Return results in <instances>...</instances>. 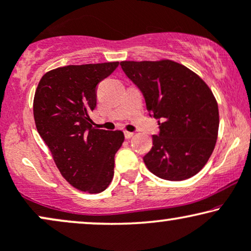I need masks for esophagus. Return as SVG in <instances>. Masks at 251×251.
<instances>
[{"label": "esophagus", "instance_id": "obj_1", "mask_svg": "<svg viewBox=\"0 0 251 251\" xmlns=\"http://www.w3.org/2000/svg\"><path fill=\"white\" fill-rule=\"evenodd\" d=\"M133 135H134V133H133V132L125 131V138H126V139H131Z\"/></svg>", "mask_w": 251, "mask_h": 251}]
</instances>
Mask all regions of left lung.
Listing matches in <instances>:
<instances>
[{"instance_id": "obj_1", "label": "left lung", "mask_w": 251, "mask_h": 251, "mask_svg": "<svg viewBox=\"0 0 251 251\" xmlns=\"http://www.w3.org/2000/svg\"><path fill=\"white\" fill-rule=\"evenodd\" d=\"M124 73L144 94L148 112L160 125L144 157L151 173L184 180L201 171L213 153L219 107L208 85L191 69L173 60L122 61Z\"/></svg>"}]
</instances>
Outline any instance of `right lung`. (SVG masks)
<instances>
[{"label":"right lung","instance_id":"obj_1","mask_svg":"<svg viewBox=\"0 0 251 251\" xmlns=\"http://www.w3.org/2000/svg\"><path fill=\"white\" fill-rule=\"evenodd\" d=\"M119 62L69 65L47 72L33 98V117L60 174L75 189L100 193L113 178L122 131L95 127L89 113L97 103V87Z\"/></svg>","mask_w":251,"mask_h":251}]
</instances>
